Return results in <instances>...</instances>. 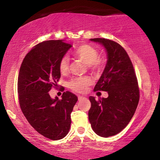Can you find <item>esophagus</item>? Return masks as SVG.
I'll return each instance as SVG.
<instances>
[{
	"mask_svg": "<svg viewBox=\"0 0 160 160\" xmlns=\"http://www.w3.org/2000/svg\"><path fill=\"white\" fill-rule=\"evenodd\" d=\"M84 98V96H82V95L78 96V100H81L82 99H83V98Z\"/></svg>",
	"mask_w": 160,
	"mask_h": 160,
	"instance_id": "34e87169",
	"label": "esophagus"
}]
</instances>
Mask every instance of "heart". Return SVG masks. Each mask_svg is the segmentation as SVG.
Masks as SVG:
<instances>
[{
	"label": "heart",
	"mask_w": 160,
	"mask_h": 160,
	"mask_svg": "<svg viewBox=\"0 0 160 160\" xmlns=\"http://www.w3.org/2000/svg\"><path fill=\"white\" fill-rule=\"evenodd\" d=\"M74 55L82 60L85 64L89 65L91 69L97 70L102 67V60L98 58V50L88 44H83L78 47ZM59 68L61 73H66L69 70V60L66 57L61 59L59 63ZM92 84V80L89 77H78L72 79L69 82V87L74 91L78 92H84Z\"/></svg>",
	"instance_id": "1"
}]
</instances>
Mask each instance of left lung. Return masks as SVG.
Returning a JSON list of instances; mask_svg holds the SVG:
<instances>
[{
  "instance_id": "8db88e82",
  "label": "left lung",
  "mask_w": 160,
  "mask_h": 160,
  "mask_svg": "<svg viewBox=\"0 0 160 160\" xmlns=\"http://www.w3.org/2000/svg\"><path fill=\"white\" fill-rule=\"evenodd\" d=\"M89 40L106 52V67L94 90L108 92V97L89 98V120L96 134L108 138L121 132L132 118L139 101L138 85L132 62L121 45L106 38Z\"/></svg>"
}]
</instances>
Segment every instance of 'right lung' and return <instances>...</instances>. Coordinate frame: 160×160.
<instances>
[{
    "instance_id": "1",
    "label": "right lung",
    "mask_w": 160,
    "mask_h": 160,
    "mask_svg": "<svg viewBox=\"0 0 160 160\" xmlns=\"http://www.w3.org/2000/svg\"><path fill=\"white\" fill-rule=\"evenodd\" d=\"M72 46L64 40L43 41L26 54L18 76L17 89L21 110L38 133L57 141L65 137L71 124V113L78 98L64 92L62 99L49 92L58 86L59 63Z\"/></svg>"
}]
</instances>
